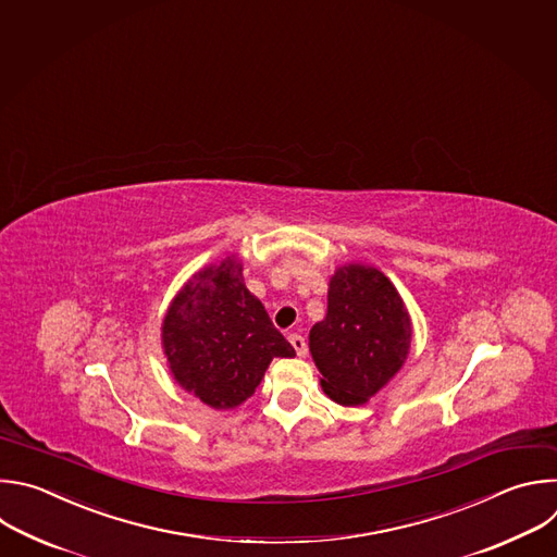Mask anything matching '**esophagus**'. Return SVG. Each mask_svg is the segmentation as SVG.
<instances>
[{
    "label": "esophagus",
    "instance_id": "34e87169",
    "mask_svg": "<svg viewBox=\"0 0 557 557\" xmlns=\"http://www.w3.org/2000/svg\"><path fill=\"white\" fill-rule=\"evenodd\" d=\"M289 345L296 349L300 358L307 356V341L300 336V333H289Z\"/></svg>",
    "mask_w": 557,
    "mask_h": 557
}]
</instances>
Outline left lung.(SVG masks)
Returning a JSON list of instances; mask_svg holds the SVG:
<instances>
[{
  "mask_svg": "<svg viewBox=\"0 0 557 557\" xmlns=\"http://www.w3.org/2000/svg\"><path fill=\"white\" fill-rule=\"evenodd\" d=\"M410 338L395 285L375 268H341L329 283L326 315L309 331L322 391L343 406L364 404L401 369Z\"/></svg>",
  "mask_w": 557,
  "mask_h": 557,
  "instance_id": "8db88e82",
  "label": "left lung"
}]
</instances>
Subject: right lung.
Returning <instances> with one entry per match:
<instances>
[{"label": "right lung", "mask_w": 557, "mask_h": 557, "mask_svg": "<svg viewBox=\"0 0 557 557\" xmlns=\"http://www.w3.org/2000/svg\"><path fill=\"white\" fill-rule=\"evenodd\" d=\"M162 345L171 373L212 408L244 404L272 358L296 356L244 283L235 257L195 274L171 302Z\"/></svg>", "instance_id": "obj_1"}]
</instances>
